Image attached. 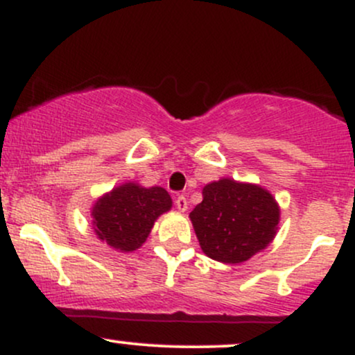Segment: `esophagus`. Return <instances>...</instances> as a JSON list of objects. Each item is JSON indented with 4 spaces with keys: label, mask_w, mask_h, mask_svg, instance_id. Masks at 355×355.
Instances as JSON below:
<instances>
[{
    "label": "esophagus",
    "mask_w": 355,
    "mask_h": 355,
    "mask_svg": "<svg viewBox=\"0 0 355 355\" xmlns=\"http://www.w3.org/2000/svg\"><path fill=\"white\" fill-rule=\"evenodd\" d=\"M175 205H177V209L180 211H185L189 209V202H187V198L183 197V195H178L177 200H175Z\"/></svg>",
    "instance_id": "esophagus-1"
}]
</instances>
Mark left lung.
Wrapping results in <instances>:
<instances>
[{
  "instance_id": "obj_1",
  "label": "left lung",
  "mask_w": 355,
  "mask_h": 355,
  "mask_svg": "<svg viewBox=\"0 0 355 355\" xmlns=\"http://www.w3.org/2000/svg\"><path fill=\"white\" fill-rule=\"evenodd\" d=\"M203 200L190 211L203 254L223 263H242L272 243L280 207L255 183L220 178L203 187Z\"/></svg>"
}]
</instances>
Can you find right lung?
<instances>
[{
	"label": "right lung",
	"instance_id": "add662e5",
	"mask_svg": "<svg viewBox=\"0 0 355 355\" xmlns=\"http://www.w3.org/2000/svg\"><path fill=\"white\" fill-rule=\"evenodd\" d=\"M170 209L172 198L165 189L125 182L92 207L93 230L108 247L133 252L144 245L157 218Z\"/></svg>",
	"mask_w": 355,
	"mask_h": 355
}]
</instances>
